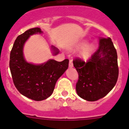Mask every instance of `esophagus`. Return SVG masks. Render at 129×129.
<instances>
[{"instance_id": "1", "label": "esophagus", "mask_w": 129, "mask_h": 129, "mask_svg": "<svg viewBox=\"0 0 129 129\" xmlns=\"http://www.w3.org/2000/svg\"><path fill=\"white\" fill-rule=\"evenodd\" d=\"M69 67H70V68H72L73 67V62L71 60H70V62H69Z\"/></svg>"}]
</instances>
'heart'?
I'll return each instance as SVG.
<instances>
[{
	"label": "heart",
	"instance_id": "1",
	"mask_svg": "<svg viewBox=\"0 0 129 129\" xmlns=\"http://www.w3.org/2000/svg\"><path fill=\"white\" fill-rule=\"evenodd\" d=\"M82 45H83V43H81L79 44V46H82ZM93 48H94V45L92 44H86L81 50L80 52H79V55H80L81 57L84 59H86L88 57H89L90 55L92 53Z\"/></svg>",
	"mask_w": 129,
	"mask_h": 129
}]
</instances>
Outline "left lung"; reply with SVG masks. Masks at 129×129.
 Wrapping results in <instances>:
<instances>
[{
    "label": "left lung",
    "mask_w": 129,
    "mask_h": 129,
    "mask_svg": "<svg viewBox=\"0 0 129 129\" xmlns=\"http://www.w3.org/2000/svg\"><path fill=\"white\" fill-rule=\"evenodd\" d=\"M73 63L79 74L76 91L86 101L103 98L118 80V55L110 38H100L98 48L87 61L77 58Z\"/></svg>",
    "instance_id": "obj_1"
}]
</instances>
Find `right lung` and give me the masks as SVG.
Returning <instances> with one entry per match:
<instances>
[{
  "label": "right lung",
  "mask_w": 129,
  "mask_h": 129,
  "mask_svg": "<svg viewBox=\"0 0 129 129\" xmlns=\"http://www.w3.org/2000/svg\"><path fill=\"white\" fill-rule=\"evenodd\" d=\"M41 28H34L19 35L10 53V68L15 86L20 94L35 101L46 100L53 93L58 79L68 69V59L58 62L50 59L41 64H34L25 60L23 47L31 35L41 34ZM53 54L58 49L52 46Z\"/></svg>",
  "instance_id": "right-lung-1"
}]
</instances>
